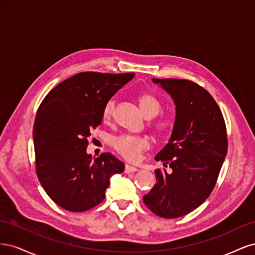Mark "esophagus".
<instances>
[{"mask_svg":"<svg viewBox=\"0 0 255 255\" xmlns=\"http://www.w3.org/2000/svg\"><path fill=\"white\" fill-rule=\"evenodd\" d=\"M136 171H137V168H135L133 166H129V165H126V167H125L126 173H132V172H136Z\"/></svg>","mask_w":255,"mask_h":255,"instance_id":"esophagus-1","label":"esophagus"}]
</instances>
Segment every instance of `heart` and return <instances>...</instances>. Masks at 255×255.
<instances>
[{
    "instance_id": "1",
    "label": "heart",
    "mask_w": 255,
    "mask_h": 255,
    "mask_svg": "<svg viewBox=\"0 0 255 255\" xmlns=\"http://www.w3.org/2000/svg\"><path fill=\"white\" fill-rule=\"evenodd\" d=\"M137 102L139 104L142 113L148 118H153L161 111V103L159 100L149 92H141L137 96ZM115 101L110 100L106 102L102 110V121L111 123L115 112ZM175 121L170 115H161L152 122V129L159 136H166L171 133ZM113 146L122 157L129 161H137L141 157V154L150 149L151 140L146 136L120 135L113 139Z\"/></svg>"
}]
</instances>
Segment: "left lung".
Here are the masks:
<instances>
[{
  "mask_svg": "<svg viewBox=\"0 0 255 255\" xmlns=\"http://www.w3.org/2000/svg\"><path fill=\"white\" fill-rule=\"evenodd\" d=\"M160 84L176 106L169 142L155 160L156 184L143 202L161 218H177L192 212L211 195L228 152L226 122L210 92L188 80L152 79Z\"/></svg>",
  "mask_w": 255,
  "mask_h": 255,
  "instance_id": "obj_1",
  "label": "left lung"
}]
</instances>
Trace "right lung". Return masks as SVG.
<instances>
[{"label":"right lung","instance_id":"add662e5","mask_svg":"<svg viewBox=\"0 0 255 255\" xmlns=\"http://www.w3.org/2000/svg\"><path fill=\"white\" fill-rule=\"evenodd\" d=\"M134 75L81 72L42 100L33 132L36 173L64 210L80 213L100 204L112 175L125 170L110 152L92 158L86 149L90 132L101 125L104 105Z\"/></svg>","mask_w":255,"mask_h":255}]
</instances>
